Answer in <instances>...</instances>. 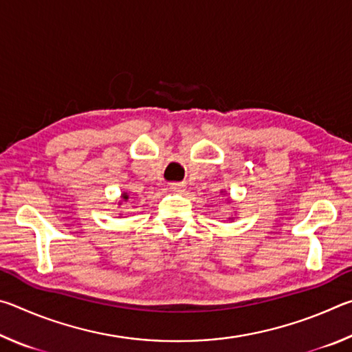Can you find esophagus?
<instances>
[{
	"mask_svg": "<svg viewBox=\"0 0 352 352\" xmlns=\"http://www.w3.org/2000/svg\"><path fill=\"white\" fill-rule=\"evenodd\" d=\"M169 189L172 190V192L182 194L184 190V184L183 183H169Z\"/></svg>",
	"mask_w": 352,
	"mask_h": 352,
	"instance_id": "obj_1",
	"label": "esophagus"
}]
</instances>
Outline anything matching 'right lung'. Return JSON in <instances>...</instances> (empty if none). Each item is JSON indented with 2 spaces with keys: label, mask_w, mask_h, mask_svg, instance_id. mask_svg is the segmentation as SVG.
I'll list each match as a JSON object with an SVG mask.
<instances>
[{
  "label": "right lung",
  "mask_w": 352,
  "mask_h": 352,
  "mask_svg": "<svg viewBox=\"0 0 352 352\" xmlns=\"http://www.w3.org/2000/svg\"><path fill=\"white\" fill-rule=\"evenodd\" d=\"M122 199H124V200H127V199H129V195H127V194H122Z\"/></svg>",
  "instance_id": "right-lung-1"
}]
</instances>
